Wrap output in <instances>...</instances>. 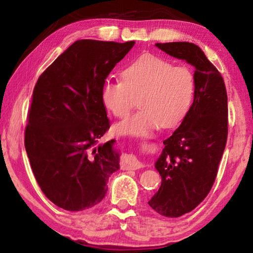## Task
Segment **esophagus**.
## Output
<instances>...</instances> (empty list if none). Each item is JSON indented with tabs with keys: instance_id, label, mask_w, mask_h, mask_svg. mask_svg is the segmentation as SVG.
Segmentation results:
<instances>
[{
	"instance_id": "1",
	"label": "esophagus",
	"mask_w": 253,
	"mask_h": 253,
	"mask_svg": "<svg viewBox=\"0 0 253 253\" xmlns=\"http://www.w3.org/2000/svg\"><path fill=\"white\" fill-rule=\"evenodd\" d=\"M143 164L135 156L125 155L122 160V168L125 169H142Z\"/></svg>"
}]
</instances>
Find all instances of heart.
I'll return each mask as SVG.
<instances>
[{
    "mask_svg": "<svg viewBox=\"0 0 253 253\" xmlns=\"http://www.w3.org/2000/svg\"><path fill=\"white\" fill-rule=\"evenodd\" d=\"M123 80L105 81L101 98L114 116L126 118L138 99L140 109L116 126L118 132L146 136L161 125H178L193 102L195 77L187 67L145 53L122 72Z\"/></svg>",
    "mask_w": 253,
    "mask_h": 253,
    "instance_id": "obj_1",
    "label": "heart"
}]
</instances>
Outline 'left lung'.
<instances>
[{
    "label": "left lung",
    "instance_id": "obj_1",
    "mask_svg": "<svg viewBox=\"0 0 253 253\" xmlns=\"http://www.w3.org/2000/svg\"><path fill=\"white\" fill-rule=\"evenodd\" d=\"M158 49L195 68V93L190 110L165 147L155 168L162 185L149 207L166 217H178L207 198L216 178L228 139V96L219 70L190 42L156 43Z\"/></svg>",
    "mask_w": 253,
    "mask_h": 253
}]
</instances>
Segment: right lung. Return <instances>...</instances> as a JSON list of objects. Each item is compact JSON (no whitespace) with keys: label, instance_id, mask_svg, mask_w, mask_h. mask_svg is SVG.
<instances>
[{"label":"right lung","instance_id":"add662e5","mask_svg":"<svg viewBox=\"0 0 253 253\" xmlns=\"http://www.w3.org/2000/svg\"><path fill=\"white\" fill-rule=\"evenodd\" d=\"M135 41L78 40L42 72L34 85L24 145L41 191L71 212L95 207L119 169L114 139L98 142L110 121L102 85Z\"/></svg>","mask_w":253,"mask_h":253}]
</instances>
